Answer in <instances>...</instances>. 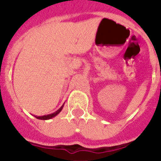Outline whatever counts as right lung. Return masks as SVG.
<instances>
[{
  "label": "right lung",
  "mask_w": 161,
  "mask_h": 161,
  "mask_svg": "<svg viewBox=\"0 0 161 161\" xmlns=\"http://www.w3.org/2000/svg\"><path fill=\"white\" fill-rule=\"evenodd\" d=\"M63 109V106H61V107L59 108V109H58L57 111L55 112V113L51 114H48V115H44V116H39V117H38V116H35V118H37V119H42V120L50 119H52V118L55 117V116H56V115H57L58 114H59V112L61 111V109Z\"/></svg>",
  "instance_id": "add662e5"
}]
</instances>
